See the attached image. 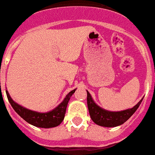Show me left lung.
Here are the masks:
<instances>
[{
	"label": "left lung",
	"instance_id": "left-lung-1",
	"mask_svg": "<svg viewBox=\"0 0 155 155\" xmlns=\"http://www.w3.org/2000/svg\"><path fill=\"white\" fill-rule=\"evenodd\" d=\"M87 107L91 120L97 125L104 127H116L124 124L135 113V110L140 107L141 101L143 100L142 98L131 109H127L121 111H109L101 108L95 103L88 91H87Z\"/></svg>",
	"mask_w": 155,
	"mask_h": 155
}]
</instances>
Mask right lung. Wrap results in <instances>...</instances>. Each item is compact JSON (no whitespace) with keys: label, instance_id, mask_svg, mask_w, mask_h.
<instances>
[{"label":"right lung","instance_id":"right-lung-1","mask_svg":"<svg viewBox=\"0 0 155 155\" xmlns=\"http://www.w3.org/2000/svg\"><path fill=\"white\" fill-rule=\"evenodd\" d=\"M1 87V83H0ZM76 89L71 91L67 95L64 100L61 102L57 107H55L54 110L45 113L41 112H37L34 110L26 109L25 107H23L16 102H15L11 99V96L6 90V96H7L8 101L11 103V107H13L15 111L19 115V116L23 118L25 121L30 124V125H35L36 127H40V128H52L60 125L62 121L64 120L65 112H66V108L68 103L70 100V97L75 92Z\"/></svg>","mask_w":155,"mask_h":155}]
</instances>
